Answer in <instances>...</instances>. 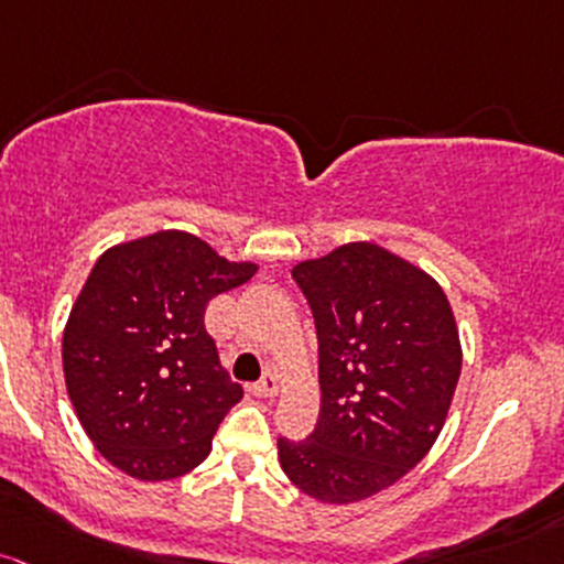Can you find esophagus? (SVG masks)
<instances>
[{"label": "esophagus", "instance_id": "obj_1", "mask_svg": "<svg viewBox=\"0 0 564 564\" xmlns=\"http://www.w3.org/2000/svg\"><path fill=\"white\" fill-rule=\"evenodd\" d=\"M249 391H251L253 395H275V393H278V377L272 375V372L262 375V380L251 382Z\"/></svg>", "mask_w": 564, "mask_h": 564}]
</instances>
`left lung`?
Here are the masks:
<instances>
[{"instance_id": "8db88e82", "label": "left lung", "mask_w": 564, "mask_h": 564, "mask_svg": "<svg viewBox=\"0 0 564 564\" xmlns=\"http://www.w3.org/2000/svg\"><path fill=\"white\" fill-rule=\"evenodd\" d=\"M318 334L321 414L281 468L324 503L386 490L423 460L460 377V339L442 286L375 243H348L292 270Z\"/></svg>"}]
</instances>
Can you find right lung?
Returning a JSON list of instances; mask_svg holds the SVG:
<instances>
[{
	"label": "right lung",
	"mask_w": 564,
	"mask_h": 564,
	"mask_svg": "<svg viewBox=\"0 0 564 564\" xmlns=\"http://www.w3.org/2000/svg\"><path fill=\"white\" fill-rule=\"evenodd\" d=\"M253 272L178 230L98 259L66 324L64 375L79 423L111 466L163 481L206 460L243 399L206 332V307Z\"/></svg>",
	"instance_id": "right-lung-1"
}]
</instances>
